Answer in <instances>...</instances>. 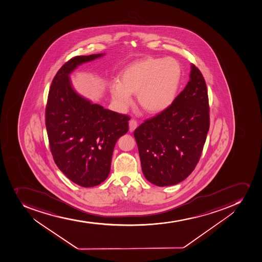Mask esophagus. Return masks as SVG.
<instances>
[{
  "mask_svg": "<svg viewBox=\"0 0 262 262\" xmlns=\"http://www.w3.org/2000/svg\"><path fill=\"white\" fill-rule=\"evenodd\" d=\"M137 127V121L136 120H130L129 122V128L130 132H134L135 129Z\"/></svg>",
  "mask_w": 262,
  "mask_h": 262,
  "instance_id": "34e87169",
  "label": "esophagus"
}]
</instances>
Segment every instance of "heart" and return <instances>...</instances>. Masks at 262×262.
I'll return each mask as SVG.
<instances>
[{
	"mask_svg": "<svg viewBox=\"0 0 262 262\" xmlns=\"http://www.w3.org/2000/svg\"><path fill=\"white\" fill-rule=\"evenodd\" d=\"M182 78V68L173 58H146L121 71L120 81L111 84V93L119 110L125 111L137 94L140 105L148 113H159L173 103Z\"/></svg>",
	"mask_w": 262,
	"mask_h": 262,
	"instance_id": "b5f03b06",
	"label": "heart"
}]
</instances>
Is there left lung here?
Segmentation results:
<instances>
[{"label":"left lung","mask_w":262,"mask_h":262,"mask_svg":"<svg viewBox=\"0 0 262 262\" xmlns=\"http://www.w3.org/2000/svg\"><path fill=\"white\" fill-rule=\"evenodd\" d=\"M190 81L173 103L134 130L145 178L158 186L176 185L192 173L210 126L207 84L191 65Z\"/></svg>","instance_id":"1"}]
</instances>
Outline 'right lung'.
Instances as JSON below:
<instances>
[{"mask_svg":"<svg viewBox=\"0 0 262 262\" xmlns=\"http://www.w3.org/2000/svg\"><path fill=\"white\" fill-rule=\"evenodd\" d=\"M103 55L75 56L66 62L51 82L46 107L54 161L69 180L82 187L106 180L116 142L129 130L130 116L91 103L71 84L69 74L75 68Z\"/></svg>","mask_w":262,"mask_h":262,"instance_id":"1","label":"right lung"}]
</instances>
